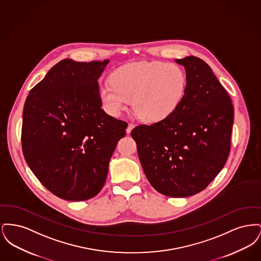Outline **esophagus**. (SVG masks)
I'll return each mask as SVG.
<instances>
[{"instance_id":"obj_1","label":"esophagus","mask_w":261,"mask_h":261,"mask_svg":"<svg viewBox=\"0 0 261 261\" xmlns=\"http://www.w3.org/2000/svg\"><path fill=\"white\" fill-rule=\"evenodd\" d=\"M134 127H135V124H134V123H132V122L128 123V127H127V129H126V132L129 134V133L131 132V130H132Z\"/></svg>"}]
</instances>
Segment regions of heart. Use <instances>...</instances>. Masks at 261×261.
<instances>
[{"label":"heart","mask_w":261,"mask_h":261,"mask_svg":"<svg viewBox=\"0 0 261 261\" xmlns=\"http://www.w3.org/2000/svg\"><path fill=\"white\" fill-rule=\"evenodd\" d=\"M184 70L177 64L163 62L129 63L118 68L112 83L99 88L102 109L112 116H119L133 102L142 119L160 122L173 114L186 92Z\"/></svg>","instance_id":"b5f03b06"}]
</instances>
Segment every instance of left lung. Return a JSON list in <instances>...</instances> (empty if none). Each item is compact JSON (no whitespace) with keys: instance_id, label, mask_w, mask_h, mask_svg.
<instances>
[{"instance_id":"obj_1","label":"left lung","mask_w":261,"mask_h":261,"mask_svg":"<svg viewBox=\"0 0 261 261\" xmlns=\"http://www.w3.org/2000/svg\"><path fill=\"white\" fill-rule=\"evenodd\" d=\"M186 92L168 118L131 131L150 185L162 195L186 198L210 185L227 162L234 121L232 99L210 65L191 56Z\"/></svg>"}]
</instances>
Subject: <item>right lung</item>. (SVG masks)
Returning <instances> with one entry per match:
<instances>
[{
    "instance_id": "1",
    "label": "right lung",
    "mask_w": 261,
    "mask_h": 261,
    "mask_svg": "<svg viewBox=\"0 0 261 261\" xmlns=\"http://www.w3.org/2000/svg\"><path fill=\"white\" fill-rule=\"evenodd\" d=\"M62 60L29 92L22 114L25 161L61 199L98 195L127 122L101 110L98 79L109 63Z\"/></svg>"
}]
</instances>
